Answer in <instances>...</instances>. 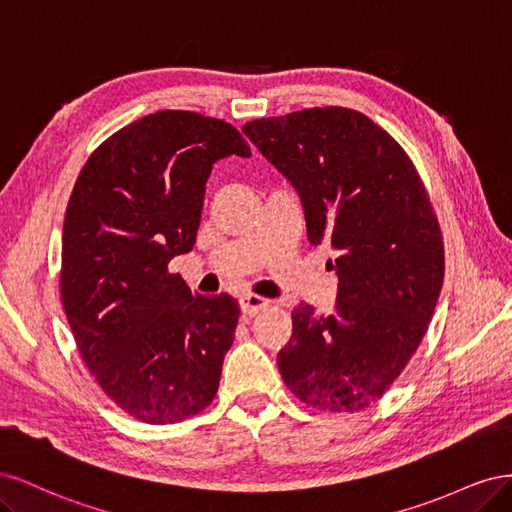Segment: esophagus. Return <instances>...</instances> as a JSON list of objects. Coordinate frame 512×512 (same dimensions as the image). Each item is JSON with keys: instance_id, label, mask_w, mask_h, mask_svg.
<instances>
[{"instance_id": "1", "label": "esophagus", "mask_w": 512, "mask_h": 512, "mask_svg": "<svg viewBox=\"0 0 512 512\" xmlns=\"http://www.w3.org/2000/svg\"><path fill=\"white\" fill-rule=\"evenodd\" d=\"M239 305H241V312L245 316H254V314L262 312L265 307H269V299L258 297V294H243V297L239 299Z\"/></svg>"}]
</instances>
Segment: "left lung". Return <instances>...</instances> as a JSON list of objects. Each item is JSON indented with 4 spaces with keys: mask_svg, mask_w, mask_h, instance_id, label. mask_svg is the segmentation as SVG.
Segmentation results:
<instances>
[{
    "mask_svg": "<svg viewBox=\"0 0 512 512\" xmlns=\"http://www.w3.org/2000/svg\"><path fill=\"white\" fill-rule=\"evenodd\" d=\"M243 134L297 192L307 239L331 245L337 303H299L277 352L288 389L329 412H359L404 371L436 309L438 220L406 151L342 106L247 121Z\"/></svg>",
    "mask_w": 512,
    "mask_h": 512,
    "instance_id": "1",
    "label": "left lung"
}]
</instances>
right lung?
<instances>
[{"label":"right lung","mask_w":512,"mask_h":512,"mask_svg":"<svg viewBox=\"0 0 512 512\" xmlns=\"http://www.w3.org/2000/svg\"><path fill=\"white\" fill-rule=\"evenodd\" d=\"M230 156H252L230 123L153 113L91 153L66 209L61 301L76 346L102 391L149 425L205 410L235 339V299L168 273L196 243L213 164Z\"/></svg>","instance_id":"obj_1"}]
</instances>
